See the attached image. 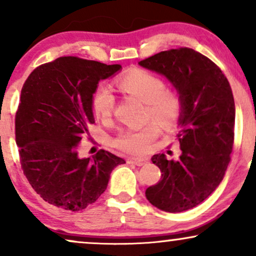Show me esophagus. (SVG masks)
<instances>
[{"instance_id":"34e87169","label":"esophagus","mask_w":256,"mask_h":256,"mask_svg":"<svg viewBox=\"0 0 256 256\" xmlns=\"http://www.w3.org/2000/svg\"><path fill=\"white\" fill-rule=\"evenodd\" d=\"M128 163H134V164H136V166H144L148 163V158H128Z\"/></svg>"}]
</instances>
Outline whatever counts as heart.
<instances>
[{
    "instance_id": "heart-1",
    "label": "heart",
    "mask_w": 256,
    "mask_h": 256,
    "mask_svg": "<svg viewBox=\"0 0 256 256\" xmlns=\"http://www.w3.org/2000/svg\"><path fill=\"white\" fill-rule=\"evenodd\" d=\"M116 86L124 93L146 104V114L162 128H170L181 113L180 96L166 89L164 82L155 74L143 69H134L118 78ZM114 108V95L108 86L101 84L93 95V110L96 116L108 120ZM158 136V126L148 124L137 130H125L116 138L119 149L131 154H143L149 144Z\"/></svg>"
}]
</instances>
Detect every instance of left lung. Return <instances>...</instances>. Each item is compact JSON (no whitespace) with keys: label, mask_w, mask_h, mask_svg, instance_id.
Masks as SVG:
<instances>
[{"label":"left lung","mask_w":256,"mask_h":256,"mask_svg":"<svg viewBox=\"0 0 256 256\" xmlns=\"http://www.w3.org/2000/svg\"><path fill=\"white\" fill-rule=\"evenodd\" d=\"M138 64L167 78L181 100L180 158L152 156L162 175L146 196L162 211L190 210L217 188L230 162L235 128L232 88L220 68L193 48L162 51Z\"/></svg>","instance_id":"8db88e82"}]
</instances>
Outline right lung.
Wrapping results in <instances>:
<instances>
[{
	"mask_svg": "<svg viewBox=\"0 0 256 256\" xmlns=\"http://www.w3.org/2000/svg\"><path fill=\"white\" fill-rule=\"evenodd\" d=\"M120 64L60 57L34 69L21 90L15 138L30 186L48 204L80 211L106 190L110 173L125 160L106 150L81 158L78 148L94 124L98 82Z\"/></svg>",
	"mask_w": 256,
	"mask_h": 256,
	"instance_id": "add662e5",
	"label": "right lung"
}]
</instances>
